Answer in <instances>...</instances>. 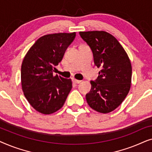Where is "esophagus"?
I'll use <instances>...</instances> for the list:
<instances>
[{"mask_svg": "<svg viewBox=\"0 0 152 152\" xmlns=\"http://www.w3.org/2000/svg\"><path fill=\"white\" fill-rule=\"evenodd\" d=\"M72 82H73L75 84H80V83L82 82V81L75 80V79H72Z\"/></svg>", "mask_w": 152, "mask_h": 152, "instance_id": "34e87169", "label": "esophagus"}]
</instances>
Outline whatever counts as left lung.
Returning a JSON list of instances; mask_svg holds the SVG:
<instances>
[{"label":"left lung","mask_w":152,"mask_h":152,"mask_svg":"<svg viewBox=\"0 0 152 152\" xmlns=\"http://www.w3.org/2000/svg\"><path fill=\"white\" fill-rule=\"evenodd\" d=\"M80 34L92 50L95 65L101 69L96 81H91L87 103L99 113H110L121 104L129 92L130 59L119 41L105 31L80 32Z\"/></svg>","instance_id":"left-lung-1"}]
</instances>
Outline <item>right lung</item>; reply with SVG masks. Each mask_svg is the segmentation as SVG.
I'll return each instance as SVG.
<instances>
[{"instance_id":"add662e5","label":"right lung","mask_w":152,"mask_h":152,"mask_svg":"<svg viewBox=\"0 0 152 152\" xmlns=\"http://www.w3.org/2000/svg\"><path fill=\"white\" fill-rule=\"evenodd\" d=\"M75 36L76 32L45 34L25 55L20 72L22 90L30 104L39 113L48 115L57 111L71 90V79L54 76L53 69Z\"/></svg>"}]
</instances>
